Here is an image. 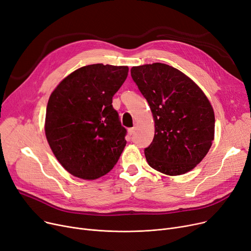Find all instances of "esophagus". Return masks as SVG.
Segmentation results:
<instances>
[{"label":"esophagus","mask_w":251,"mask_h":251,"mask_svg":"<svg viewBox=\"0 0 251 251\" xmlns=\"http://www.w3.org/2000/svg\"><path fill=\"white\" fill-rule=\"evenodd\" d=\"M136 128H137V126H134L133 127L128 128V134H129V135H133V134L136 132Z\"/></svg>","instance_id":"34e87169"}]
</instances>
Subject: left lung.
I'll use <instances>...</instances> for the list:
<instances>
[{
  "label": "left lung",
  "mask_w": 251,
  "mask_h": 251,
  "mask_svg": "<svg viewBox=\"0 0 251 251\" xmlns=\"http://www.w3.org/2000/svg\"><path fill=\"white\" fill-rule=\"evenodd\" d=\"M147 100L155 134L145 156L152 169L168 176L192 171L205 157L214 139V112L196 83L178 69L163 63L130 69Z\"/></svg>",
  "instance_id": "8db88e82"
}]
</instances>
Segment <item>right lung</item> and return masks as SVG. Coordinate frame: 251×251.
<instances>
[{"mask_svg":"<svg viewBox=\"0 0 251 251\" xmlns=\"http://www.w3.org/2000/svg\"><path fill=\"white\" fill-rule=\"evenodd\" d=\"M127 66H82L63 78L48 101L45 134L57 160L73 176L96 180L123 153L126 130L112 107Z\"/></svg>","mask_w":251,"mask_h":251,"instance_id":"right-lung-1","label":"right lung"}]
</instances>
